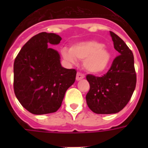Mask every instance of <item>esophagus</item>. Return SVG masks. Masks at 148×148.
Listing matches in <instances>:
<instances>
[{"label":"esophagus","mask_w":148,"mask_h":148,"mask_svg":"<svg viewBox=\"0 0 148 148\" xmlns=\"http://www.w3.org/2000/svg\"><path fill=\"white\" fill-rule=\"evenodd\" d=\"M85 77V75L83 74H82L80 72H77V76H76V80L77 81H80L82 80V78Z\"/></svg>","instance_id":"34e87169"}]
</instances>
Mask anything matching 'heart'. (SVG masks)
<instances>
[{
    "label": "heart",
    "mask_w": 148,
    "mask_h": 148,
    "mask_svg": "<svg viewBox=\"0 0 148 148\" xmlns=\"http://www.w3.org/2000/svg\"><path fill=\"white\" fill-rule=\"evenodd\" d=\"M62 55L65 60L74 62L75 59L83 60V66L91 74H101L108 67L111 58L109 50L101 42L86 41L71 47L70 51L63 49Z\"/></svg>",
    "instance_id": "b5f03b06"
}]
</instances>
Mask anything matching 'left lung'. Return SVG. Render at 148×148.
Wrapping results in <instances>:
<instances>
[{
    "instance_id": "8db88e82",
    "label": "left lung",
    "mask_w": 148,
    "mask_h": 148,
    "mask_svg": "<svg viewBox=\"0 0 148 148\" xmlns=\"http://www.w3.org/2000/svg\"><path fill=\"white\" fill-rule=\"evenodd\" d=\"M109 32L114 48L120 55L103 76L86 75L90 87L86 97V103L97 114H112L122 110L130 101L136 85L132 52L123 39L114 32Z\"/></svg>"
}]
</instances>
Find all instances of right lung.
<instances>
[{
  "mask_svg": "<svg viewBox=\"0 0 148 148\" xmlns=\"http://www.w3.org/2000/svg\"><path fill=\"white\" fill-rule=\"evenodd\" d=\"M61 39L55 33L37 34L23 46L15 58V95L32 114L57 111L66 91L75 82L77 71L62 67L58 52L47 45L58 44Z\"/></svg>",
  "mask_w": 148,
  "mask_h": 148,
  "instance_id": "obj_1",
  "label": "right lung"
}]
</instances>
